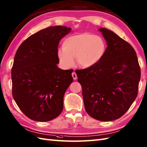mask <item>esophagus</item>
I'll list each match as a JSON object with an SVG mask.
<instances>
[{"mask_svg": "<svg viewBox=\"0 0 147 147\" xmlns=\"http://www.w3.org/2000/svg\"><path fill=\"white\" fill-rule=\"evenodd\" d=\"M72 76H73V79H74V80L77 79V75H76V74L75 72H73V73H72Z\"/></svg>", "mask_w": 147, "mask_h": 147, "instance_id": "34e87169", "label": "esophagus"}]
</instances>
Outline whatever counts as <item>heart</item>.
Listing matches in <instances>:
<instances>
[{"label": "heart", "instance_id": "1", "mask_svg": "<svg viewBox=\"0 0 147 147\" xmlns=\"http://www.w3.org/2000/svg\"><path fill=\"white\" fill-rule=\"evenodd\" d=\"M58 51V57L65 67H73L74 59L81 67L94 66L104 57L107 44L102 36L90 33L76 34L67 37Z\"/></svg>", "mask_w": 147, "mask_h": 147}]
</instances>
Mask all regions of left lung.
I'll use <instances>...</instances> for the list:
<instances>
[{
  "label": "left lung",
  "mask_w": 147,
  "mask_h": 147,
  "mask_svg": "<svg viewBox=\"0 0 147 147\" xmlns=\"http://www.w3.org/2000/svg\"><path fill=\"white\" fill-rule=\"evenodd\" d=\"M99 31L107 41L104 57L94 66L75 71L87 113L96 120L111 121L123 116L135 101L141 70L128 42L111 30Z\"/></svg>",
  "instance_id": "8db88e82"
}]
</instances>
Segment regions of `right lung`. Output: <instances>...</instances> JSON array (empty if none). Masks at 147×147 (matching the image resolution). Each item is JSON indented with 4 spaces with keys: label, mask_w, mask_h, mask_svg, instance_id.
<instances>
[{
    "label": "right lung",
    "mask_w": 147,
    "mask_h": 147,
    "mask_svg": "<svg viewBox=\"0 0 147 147\" xmlns=\"http://www.w3.org/2000/svg\"><path fill=\"white\" fill-rule=\"evenodd\" d=\"M70 32L66 26L48 27L29 36L16 53L12 94L30 119L49 121L62 111L64 95L73 81V69L57 67V48L61 39Z\"/></svg>",
    "instance_id": "1"
}]
</instances>
